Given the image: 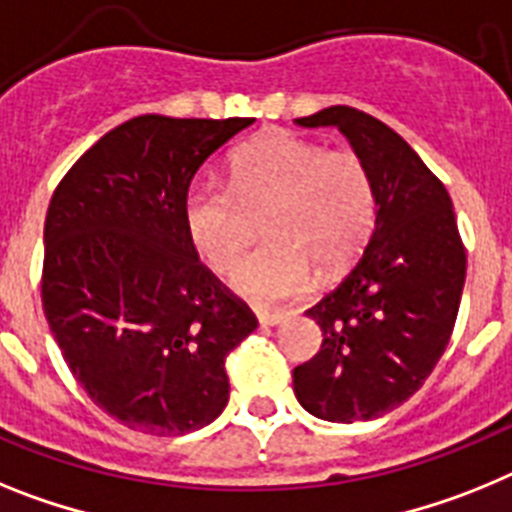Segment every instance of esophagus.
<instances>
[{
    "mask_svg": "<svg viewBox=\"0 0 512 512\" xmlns=\"http://www.w3.org/2000/svg\"><path fill=\"white\" fill-rule=\"evenodd\" d=\"M288 314H291V311L286 309H257L260 324H270V327H273V324H281L283 319H288Z\"/></svg>",
    "mask_w": 512,
    "mask_h": 512,
    "instance_id": "1",
    "label": "esophagus"
}]
</instances>
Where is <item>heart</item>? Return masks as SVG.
I'll return each instance as SVG.
<instances>
[{
  "label": "heart",
  "instance_id": "b5f03b06",
  "mask_svg": "<svg viewBox=\"0 0 512 512\" xmlns=\"http://www.w3.org/2000/svg\"><path fill=\"white\" fill-rule=\"evenodd\" d=\"M247 213L268 211V244L234 270L231 286L252 301H281L319 275L350 268L371 239L379 195L358 151L327 149L273 131L231 157L229 188L193 182L182 203L185 231L208 268L226 273L252 239Z\"/></svg>",
  "mask_w": 512,
  "mask_h": 512
}]
</instances>
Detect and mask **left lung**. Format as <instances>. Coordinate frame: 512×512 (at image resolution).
Here are the masks:
<instances>
[{"mask_svg": "<svg viewBox=\"0 0 512 512\" xmlns=\"http://www.w3.org/2000/svg\"><path fill=\"white\" fill-rule=\"evenodd\" d=\"M299 126H335L366 159L379 211L363 255L309 314L322 330L311 361L293 368L306 412L330 422L373 420L415 394L451 340L466 247L446 185L379 118L332 105Z\"/></svg>", "mask_w": 512, "mask_h": 512, "instance_id": "left-lung-1", "label": "left lung"}]
</instances>
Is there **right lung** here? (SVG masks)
I'll use <instances>...</instances> for the list:
<instances>
[{"instance_id": "1", "label": "right lung", "mask_w": 512, "mask_h": 512, "mask_svg": "<svg viewBox=\"0 0 512 512\" xmlns=\"http://www.w3.org/2000/svg\"><path fill=\"white\" fill-rule=\"evenodd\" d=\"M252 123L139 115L53 190L43 311L74 379L126 428L190 433L229 402L226 355L257 317L198 260L182 203L201 164Z\"/></svg>"}]
</instances>
